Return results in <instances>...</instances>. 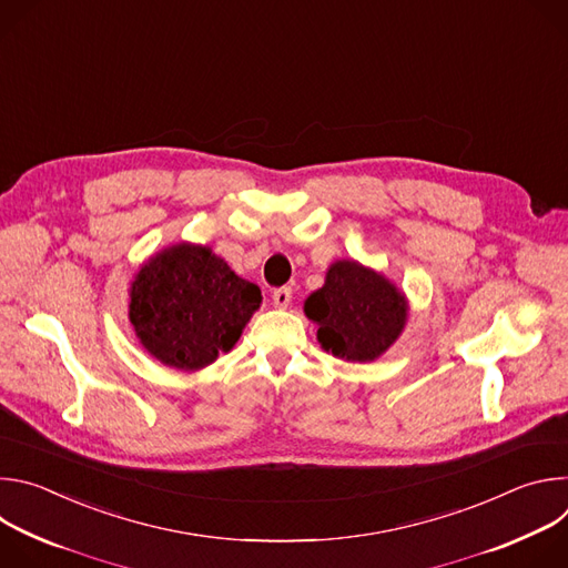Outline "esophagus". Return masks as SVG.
Masks as SVG:
<instances>
[{
    "instance_id": "obj_1",
    "label": "esophagus",
    "mask_w": 568,
    "mask_h": 568,
    "mask_svg": "<svg viewBox=\"0 0 568 568\" xmlns=\"http://www.w3.org/2000/svg\"><path fill=\"white\" fill-rule=\"evenodd\" d=\"M272 298H274V305H276V307L285 310V307L290 305V301H292V287H278V290H274Z\"/></svg>"
}]
</instances>
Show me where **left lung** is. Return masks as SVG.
<instances>
[{
  "instance_id": "8db88e82",
  "label": "left lung",
  "mask_w": 568,
  "mask_h": 568,
  "mask_svg": "<svg viewBox=\"0 0 568 568\" xmlns=\"http://www.w3.org/2000/svg\"><path fill=\"white\" fill-rule=\"evenodd\" d=\"M318 331L326 353L346 362H373L386 353L404 331L409 303L382 274L357 261H337L326 283L303 305Z\"/></svg>"
}]
</instances>
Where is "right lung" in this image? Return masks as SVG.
I'll use <instances>...</instances> for the list:
<instances>
[{"label":"right lung","instance_id":"add662e5","mask_svg":"<svg viewBox=\"0 0 568 568\" xmlns=\"http://www.w3.org/2000/svg\"><path fill=\"white\" fill-rule=\"evenodd\" d=\"M258 285L209 247L180 242L154 254L130 287V323L161 364L200 371L229 353L261 307Z\"/></svg>","mask_w":568,"mask_h":568}]
</instances>
